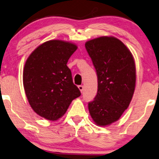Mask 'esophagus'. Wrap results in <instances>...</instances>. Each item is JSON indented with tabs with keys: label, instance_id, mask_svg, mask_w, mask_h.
Segmentation results:
<instances>
[{
	"label": "esophagus",
	"instance_id": "34e87169",
	"mask_svg": "<svg viewBox=\"0 0 159 159\" xmlns=\"http://www.w3.org/2000/svg\"><path fill=\"white\" fill-rule=\"evenodd\" d=\"M78 88H79V90H80V92L82 93V91H83V89H84L83 86H82V85H79V86H78Z\"/></svg>",
	"mask_w": 159,
	"mask_h": 159
}]
</instances>
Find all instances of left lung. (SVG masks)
I'll return each instance as SVG.
<instances>
[{
    "label": "left lung",
    "instance_id": "obj_1",
    "mask_svg": "<svg viewBox=\"0 0 159 159\" xmlns=\"http://www.w3.org/2000/svg\"><path fill=\"white\" fill-rule=\"evenodd\" d=\"M98 76V93L88 103L91 117L98 126L119 120L129 106L136 83L133 56L118 38L102 36L85 43Z\"/></svg>",
    "mask_w": 159,
    "mask_h": 159
}]
</instances>
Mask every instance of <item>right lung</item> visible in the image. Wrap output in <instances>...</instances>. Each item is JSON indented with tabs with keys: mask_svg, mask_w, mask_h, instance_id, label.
<instances>
[{
	"mask_svg": "<svg viewBox=\"0 0 159 159\" xmlns=\"http://www.w3.org/2000/svg\"><path fill=\"white\" fill-rule=\"evenodd\" d=\"M77 49L75 43L51 40L36 48L26 61L23 84L30 106L39 116L56 121L81 95L66 66Z\"/></svg>",
	"mask_w": 159,
	"mask_h": 159,
	"instance_id": "right-lung-1",
	"label": "right lung"
}]
</instances>
